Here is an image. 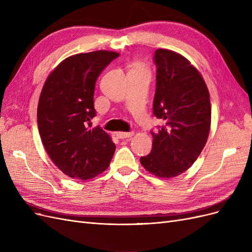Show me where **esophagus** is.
<instances>
[{
	"label": "esophagus",
	"mask_w": 252,
	"mask_h": 252,
	"mask_svg": "<svg viewBox=\"0 0 252 252\" xmlns=\"http://www.w3.org/2000/svg\"><path fill=\"white\" fill-rule=\"evenodd\" d=\"M133 135V131L130 132H123V131H119L117 132V136L119 139H128L130 138V136Z\"/></svg>",
	"instance_id": "esophagus-1"
}]
</instances>
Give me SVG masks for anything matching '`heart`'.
<instances>
[{
  "instance_id": "heart-1",
  "label": "heart",
  "mask_w": 252,
  "mask_h": 252,
  "mask_svg": "<svg viewBox=\"0 0 252 252\" xmlns=\"http://www.w3.org/2000/svg\"><path fill=\"white\" fill-rule=\"evenodd\" d=\"M132 68H139V69H145L144 66L141 63H134L132 65Z\"/></svg>"
}]
</instances>
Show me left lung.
<instances>
[{
  "label": "left lung",
  "mask_w": 252,
  "mask_h": 252,
  "mask_svg": "<svg viewBox=\"0 0 252 252\" xmlns=\"http://www.w3.org/2000/svg\"><path fill=\"white\" fill-rule=\"evenodd\" d=\"M157 88L154 113L164 126L152 132L150 154L140 158L149 173L171 179L196 161L211 126L209 91L201 72L180 53L155 52Z\"/></svg>",
  "instance_id": "1"
}]
</instances>
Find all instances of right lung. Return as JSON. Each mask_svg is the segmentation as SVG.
<instances>
[{
    "label": "right lung",
    "mask_w": 252,
    "mask_h": 252,
    "mask_svg": "<svg viewBox=\"0 0 252 252\" xmlns=\"http://www.w3.org/2000/svg\"><path fill=\"white\" fill-rule=\"evenodd\" d=\"M119 53L96 50L63 60L47 77L37 104L42 144L58 168L71 179H94L108 168L116 151L111 136L98 126L94 86L98 75Z\"/></svg>",
    "instance_id": "1"
}]
</instances>
